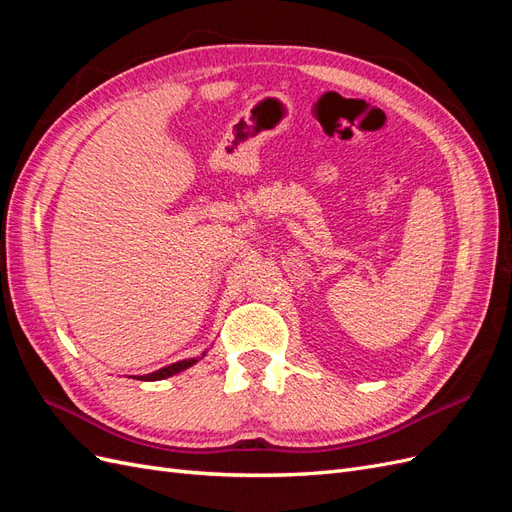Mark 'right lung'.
<instances>
[{"label": "right lung", "instance_id": "right-lung-1", "mask_svg": "<svg viewBox=\"0 0 512 512\" xmlns=\"http://www.w3.org/2000/svg\"><path fill=\"white\" fill-rule=\"evenodd\" d=\"M194 363H196V359H185V361H179V363H173V365H168V367H162V369H158V371H153V374L141 376V380H147V382H151V380H164V378H168V376L179 374V371H183V369L192 367Z\"/></svg>", "mask_w": 512, "mask_h": 512}]
</instances>
